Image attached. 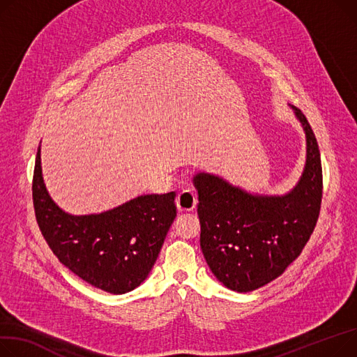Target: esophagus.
<instances>
[{
	"mask_svg": "<svg viewBox=\"0 0 357 357\" xmlns=\"http://www.w3.org/2000/svg\"><path fill=\"white\" fill-rule=\"evenodd\" d=\"M197 194L192 192L191 189H186V191H182L176 197V208L179 212H191L197 206Z\"/></svg>",
	"mask_w": 357,
	"mask_h": 357,
	"instance_id": "34e87169",
	"label": "esophagus"
}]
</instances>
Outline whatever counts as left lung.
Wrapping results in <instances>:
<instances>
[{"label":"left lung","instance_id":"1","mask_svg":"<svg viewBox=\"0 0 357 357\" xmlns=\"http://www.w3.org/2000/svg\"><path fill=\"white\" fill-rule=\"evenodd\" d=\"M290 107L305 135V165L290 192L258 195L218 175H194L202 254L212 274L234 291L248 293L280 277L310 240L319 218V145L303 112Z\"/></svg>","mask_w":357,"mask_h":357}]
</instances>
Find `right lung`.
Instances as JSON below:
<instances>
[{
  "label": "right lung",
  "mask_w": 357,
  "mask_h": 357,
  "mask_svg": "<svg viewBox=\"0 0 357 357\" xmlns=\"http://www.w3.org/2000/svg\"><path fill=\"white\" fill-rule=\"evenodd\" d=\"M36 218L60 263L86 282L125 294L146 280L175 217V192L140 195L113 209L71 215L47 191L38 146L33 178Z\"/></svg>",
  "instance_id": "add662e5"
}]
</instances>
